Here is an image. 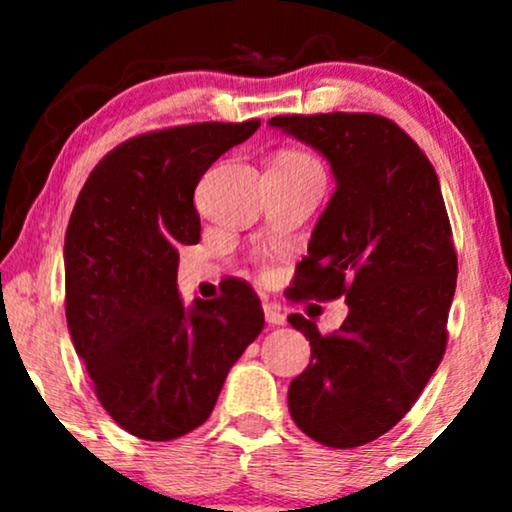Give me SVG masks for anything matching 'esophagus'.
Returning <instances> with one entry per match:
<instances>
[{"instance_id":"esophagus-1","label":"esophagus","mask_w":512,"mask_h":512,"mask_svg":"<svg viewBox=\"0 0 512 512\" xmlns=\"http://www.w3.org/2000/svg\"><path fill=\"white\" fill-rule=\"evenodd\" d=\"M264 317H267L269 325H284L286 315L281 313L279 303H264Z\"/></svg>"}]
</instances>
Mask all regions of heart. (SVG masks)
I'll return each mask as SVG.
<instances>
[{"label":"heart","instance_id":"heart-1","mask_svg":"<svg viewBox=\"0 0 512 512\" xmlns=\"http://www.w3.org/2000/svg\"><path fill=\"white\" fill-rule=\"evenodd\" d=\"M276 161H293V163H298V161H313V158H310L308 154H303V151H281Z\"/></svg>","mask_w":512,"mask_h":512}]
</instances>
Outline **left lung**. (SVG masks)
<instances>
[{
	"instance_id": "8db88e82",
	"label": "left lung",
	"mask_w": 512,
	"mask_h": 512,
	"mask_svg": "<svg viewBox=\"0 0 512 512\" xmlns=\"http://www.w3.org/2000/svg\"><path fill=\"white\" fill-rule=\"evenodd\" d=\"M269 125L320 151L337 180L286 296L349 303L330 334L289 315L310 339L308 368L289 385L291 419L327 448H358L404 419L448 346L457 252L443 192L419 144L383 115Z\"/></svg>"
}]
</instances>
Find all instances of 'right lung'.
I'll return each mask as SVG.
<instances>
[{
	"label": "right lung",
	"instance_id": "obj_1",
	"mask_svg": "<svg viewBox=\"0 0 512 512\" xmlns=\"http://www.w3.org/2000/svg\"><path fill=\"white\" fill-rule=\"evenodd\" d=\"M260 120L192 122L108 151L76 197L64 238V310L98 402L144 440L209 419L228 370L264 327L257 293L228 279L185 310L178 248L199 243L195 187Z\"/></svg>",
	"mask_w": 512,
	"mask_h": 512
}]
</instances>
